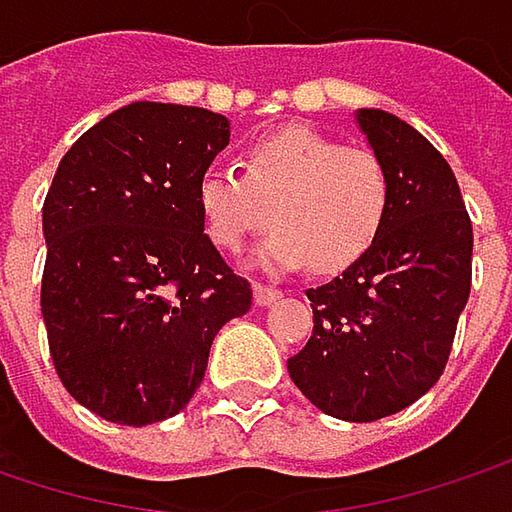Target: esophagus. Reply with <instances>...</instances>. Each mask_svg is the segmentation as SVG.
<instances>
[{
	"label": "esophagus",
	"instance_id": "obj_1",
	"mask_svg": "<svg viewBox=\"0 0 512 512\" xmlns=\"http://www.w3.org/2000/svg\"><path fill=\"white\" fill-rule=\"evenodd\" d=\"M278 298H281V289H275V286L255 284V304H257V307H269V304H275Z\"/></svg>",
	"mask_w": 512,
	"mask_h": 512
}]
</instances>
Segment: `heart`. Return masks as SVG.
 Instances as JSON below:
<instances>
[{"instance_id":"1","label":"heart","mask_w":512,"mask_h":512,"mask_svg":"<svg viewBox=\"0 0 512 512\" xmlns=\"http://www.w3.org/2000/svg\"><path fill=\"white\" fill-rule=\"evenodd\" d=\"M196 205L217 249L240 252L275 223L255 252L260 269L295 272L310 263L318 275H336L374 249L391 182L371 150L292 124L252 141L243 173L205 170Z\"/></svg>"}]
</instances>
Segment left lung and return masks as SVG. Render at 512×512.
I'll use <instances>...</instances> for the list:
<instances>
[{"mask_svg":"<svg viewBox=\"0 0 512 512\" xmlns=\"http://www.w3.org/2000/svg\"><path fill=\"white\" fill-rule=\"evenodd\" d=\"M356 124L388 170V217L368 255L307 289L313 336L286 368L324 414L371 423L443 374L472 284V223L449 162L411 124L385 109H359Z\"/></svg>","mask_w":512,"mask_h":512,"instance_id":"obj_1","label":"left lung"}]
</instances>
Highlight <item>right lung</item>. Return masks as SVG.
I'll return each instance as SVG.
<instances>
[{"mask_svg": "<svg viewBox=\"0 0 512 512\" xmlns=\"http://www.w3.org/2000/svg\"><path fill=\"white\" fill-rule=\"evenodd\" d=\"M228 118L136 101L72 144L43 205V321L60 382L83 408L150 426L191 403L220 327L252 286L205 234L196 182Z\"/></svg>", "mask_w": 512, "mask_h": 512, "instance_id": "1", "label": "right lung"}]
</instances>
